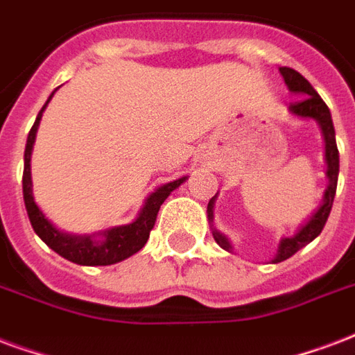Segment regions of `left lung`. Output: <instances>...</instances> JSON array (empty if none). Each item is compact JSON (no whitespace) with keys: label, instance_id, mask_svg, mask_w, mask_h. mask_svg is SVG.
I'll return each instance as SVG.
<instances>
[{"label":"left lung","instance_id":"left-lung-1","mask_svg":"<svg viewBox=\"0 0 355 355\" xmlns=\"http://www.w3.org/2000/svg\"><path fill=\"white\" fill-rule=\"evenodd\" d=\"M284 78V84L288 86V89L295 95H300L297 103L288 106V110L292 116L301 117V119H314L316 123L320 125V130H322V137H324V144H326V175H327V187L324 191V196H322V202L320 206L314 209V213L311 217L303 223L301 226H297L294 236H288V238H281L279 241V247H277L275 257L271 258V262L279 263L282 260H286L292 254H295L297 250L303 249L305 245H309L314 238H318L320 232L324 230V225H326L327 217H329V211H331L333 198H335V191H337V180H339V149H337V140H335V127H333L331 112L327 108V105L322 101L316 89H314L311 84H309L307 78H303L297 71L290 69V67H281L279 69ZM215 198L217 194L209 200L207 204V218H209V226H211V234L215 241L218 243V247H223L225 250L232 252L234 247H232L230 239L226 238L225 234L213 226V207H215Z\"/></svg>","mask_w":355,"mask_h":355}]
</instances>
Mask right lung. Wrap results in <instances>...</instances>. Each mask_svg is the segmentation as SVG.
Listing matches in <instances>:
<instances>
[{
  "mask_svg": "<svg viewBox=\"0 0 355 355\" xmlns=\"http://www.w3.org/2000/svg\"><path fill=\"white\" fill-rule=\"evenodd\" d=\"M54 93L55 92H52V95L48 97V101L39 112L35 123L29 130L28 144H26V151H24L22 189L24 204H26V209H28L29 223L33 226L37 236L50 249L55 250L60 257H63L69 262L80 263V266H112V263L121 262L125 258L132 257L135 252H138L146 245L149 232L155 225L157 213L161 209L162 202L189 178L183 175V178H178L174 181L162 183L161 187H157L153 193H149V196L144 202L142 209L138 211L137 218L129 225L112 226V228L93 232V234H69V232L55 228L35 204L33 183H31V151H33V144H35L37 129H39V123H41L42 112L50 103V98L54 97Z\"/></svg>",
  "mask_w": 355,
  "mask_h": 355,
  "instance_id": "right-lung-1",
  "label": "right lung"
}]
</instances>
